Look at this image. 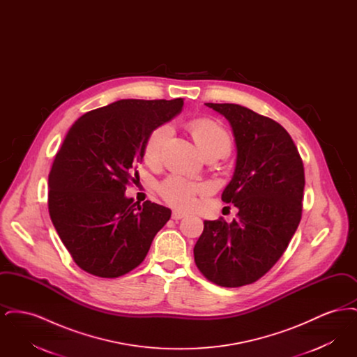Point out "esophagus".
<instances>
[{
  "instance_id": "34e87169",
  "label": "esophagus",
  "mask_w": 357,
  "mask_h": 357,
  "mask_svg": "<svg viewBox=\"0 0 357 357\" xmlns=\"http://www.w3.org/2000/svg\"><path fill=\"white\" fill-rule=\"evenodd\" d=\"M185 217H186V214L182 213V211H179V210H174V211H172V220H175V221L182 220V218H185Z\"/></svg>"
}]
</instances>
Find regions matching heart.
I'll return each instance as SVG.
<instances>
[{"instance_id":"b5f03b06","label":"heart","mask_w":357,"mask_h":357,"mask_svg":"<svg viewBox=\"0 0 357 357\" xmlns=\"http://www.w3.org/2000/svg\"><path fill=\"white\" fill-rule=\"evenodd\" d=\"M171 131L172 130L170 124H163L155 128L150 134L144 147V158L149 162H156L160 158L163 146L170 137ZM191 134L202 153L211 149L229 150L230 147V137L227 132L218 123L213 120L201 119L192 121ZM206 188V185L192 182L181 175H171L159 187L162 197L169 204L179 208L192 207L197 201V195Z\"/></svg>"}]
</instances>
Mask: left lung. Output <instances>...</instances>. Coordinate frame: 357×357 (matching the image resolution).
Returning <instances> with one entry per match:
<instances>
[{
	"instance_id": "obj_1",
	"label": "left lung",
	"mask_w": 357,
	"mask_h": 357,
	"mask_svg": "<svg viewBox=\"0 0 357 357\" xmlns=\"http://www.w3.org/2000/svg\"><path fill=\"white\" fill-rule=\"evenodd\" d=\"M229 121L236 166L222 201L238 208L231 223L204 221L194 248L198 269L214 284H253L284 255L301 220L304 166L288 131L238 104L206 102Z\"/></svg>"
}]
</instances>
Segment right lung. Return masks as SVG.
<instances>
[{
  "instance_id": "add662e5",
  "label": "right lung",
  "mask_w": 357,
  "mask_h": 357,
  "mask_svg": "<svg viewBox=\"0 0 357 357\" xmlns=\"http://www.w3.org/2000/svg\"><path fill=\"white\" fill-rule=\"evenodd\" d=\"M183 99H123L75 121L48 178L52 223L73 261L86 273L115 278L142 264L171 210L134 202L126 188L142 163L146 142L175 118Z\"/></svg>"
}]
</instances>
